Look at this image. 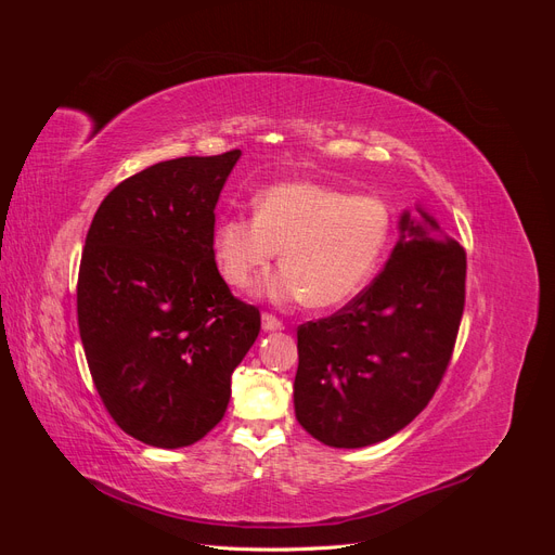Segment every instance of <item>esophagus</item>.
I'll list each match as a JSON object with an SVG mask.
<instances>
[{"instance_id":"obj_1","label":"esophagus","mask_w":555,"mask_h":555,"mask_svg":"<svg viewBox=\"0 0 555 555\" xmlns=\"http://www.w3.org/2000/svg\"><path fill=\"white\" fill-rule=\"evenodd\" d=\"M261 328H263L266 333H273V331H282L284 324L280 322V319H275L273 314H263V317H261Z\"/></svg>"}]
</instances>
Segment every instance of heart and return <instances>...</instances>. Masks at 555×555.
Returning <instances> with one entry per match:
<instances>
[{
  "label": "heart",
  "mask_w": 555,
  "mask_h": 555,
  "mask_svg": "<svg viewBox=\"0 0 555 555\" xmlns=\"http://www.w3.org/2000/svg\"><path fill=\"white\" fill-rule=\"evenodd\" d=\"M386 241L382 201L317 182H278L257 196L255 217L231 215L217 224L212 257L231 287L247 289L280 249L284 266L261 282L259 296L333 308L363 289Z\"/></svg>",
  "instance_id": "1"
}]
</instances>
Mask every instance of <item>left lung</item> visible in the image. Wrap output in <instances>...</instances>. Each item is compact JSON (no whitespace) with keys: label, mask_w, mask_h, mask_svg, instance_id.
Here are the masks:
<instances>
[{"label":"left lung","mask_w":555,"mask_h":555,"mask_svg":"<svg viewBox=\"0 0 555 555\" xmlns=\"http://www.w3.org/2000/svg\"><path fill=\"white\" fill-rule=\"evenodd\" d=\"M463 304L465 249L422 204L402 210L384 271L340 312L298 326V424L335 449L389 440L438 389Z\"/></svg>","instance_id":"obj_1"}]
</instances>
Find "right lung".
Returning <instances> with one entry per match:
<instances>
[{
    "instance_id": "add662e5",
    "label": "right lung",
    "mask_w": 555,
    "mask_h": 555,
    "mask_svg": "<svg viewBox=\"0 0 555 555\" xmlns=\"http://www.w3.org/2000/svg\"><path fill=\"white\" fill-rule=\"evenodd\" d=\"M241 150L147 166L102 201L82 249L78 328L106 410L131 438L180 449L222 422L261 317L212 257L215 206Z\"/></svg>"
}]
</instances>
